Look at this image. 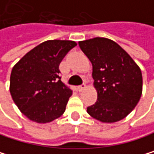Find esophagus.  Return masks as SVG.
I'll return each mask as SVG.
<instances>
[{
  "instance_id": "obj_1",
  "label": "esophagus",
  "mask_w": 154,
  "mask_h": 154,
  "mask_svg": "<svg viewBox=\"0 0 154 154\" xmlns=\"http://www.w3.org/2000/svg\"><path fill=\"white\" fill-rule=\"evenodd\" d=\"M86 88V85L84 83H82V84H81V85H79V86H77V90L79 91V92H82V90H84Z\"/></svg>"
}]
</instances>
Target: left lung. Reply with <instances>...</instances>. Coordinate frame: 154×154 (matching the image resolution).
<instances>
[{
	"label": "left lung",
	"mask_w": 154,
	"mask_h": 154,
	"mask_svg": "<svg viewBox=\"0 0 154 154\" xmlns=\"http://www.w3.org/2000/svg\"><path fill=\"white\" fill-rule=\"evenodd\" d=\"M79 46L92 62L97 91V101L87 107V113L106 123L123 119L141 96L140 67L119 44L108 38L94 37L80 41Z\"/></svg>",
	"instance_id": "obj_1"
}]
</instances>
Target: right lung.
<instances>
[{
    "mask_svg": "<svg viewBox=\"0 0 154 154\" xmlns=\"http://www.w3.org/2000/svg\"><path fill=\"white\" fill-rule=\"evenodd\" d=\"M76 45L71 40L45 41L14 66L10 93L19 110L30 120L48 123L64 113L72 91L61 82L59 66Z\"/></svg>",
    "mask_w": 154,
    "mask_h": 154,
    "instance_id": "add662e5",
    "label": "right lung"
}]
</instances>
